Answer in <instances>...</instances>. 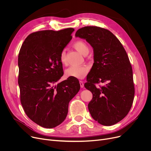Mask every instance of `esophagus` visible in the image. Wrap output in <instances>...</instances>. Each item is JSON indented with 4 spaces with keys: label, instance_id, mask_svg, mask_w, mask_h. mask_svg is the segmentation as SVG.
Masks as SVG:
<instances>
[{
    "label": "esophagus",
    "instance_id": "obj_1",
    "mask_svg": "<svg viewBox=\"0 0 151 151\" xmlns=\"http://www.w3.org/2000/svg\"><path fill=\"white\" fill-rule=\"evenodd\" d=\"M80 87L81 88H83V87H84V83H83V82L82 81H80Z\"/></svg>",
    "mask_w": 151,
    "mask_h": 151
}]
</instances>
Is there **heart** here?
Returning <instances> with one entry per match:
<instances>
[{"label":"heart","instance_id":"b5f03b06","mask_svg":"<svg viewBox=\"0 0 151 151\" xmlns=\"http://www.w3.org/2000/svg\"><path fill=\"white\" fill-rule=\"evenodd\" d=\"M73 47L81 54L88 55L89 52V47L85 42L78 40L73 44ZM60 61L62 64L66 63V54L65 51H62L60 54ZM89 72V67L86 65L77 66L73 65L69 67L65 71V75L67 77H73L78 79L84 78Z\"/></svg>","mask_w":151,"mask_h":151}]
</instances>
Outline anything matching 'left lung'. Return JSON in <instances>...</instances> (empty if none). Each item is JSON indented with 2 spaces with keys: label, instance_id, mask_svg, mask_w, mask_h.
I'll return each instance as SVG.
<instances>
[{
  "label": "left lung",
  "instance_id": "left-lung-1",
  "mask_svg": "<svg viewBox=\"0 0 151 151\" xmlns=\"http://www.w3.org/2000/svg\"><path fill=\"white\" fill-rule=\"evenodd\" d=\"M75 36L86 40L93 51L94 62L84 84L92 93L88 104L90 114L103 125H114L127 115L134 99L133 71L127 54L107 29L86 26L78 29ZM100 82L106 84L97 88L94 84Z\"/></svg>",
  "mask_w": 151,
  "mask_h": 151
}]
</instances>
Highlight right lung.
<instances>
[{
    "label": "right lung",
    "instance_id": "obj_1",
    "mask_svg": "<svg viewBox=\"0 0 151 151\" xmlns=\"http://www.w3.org/2000/svg\"><path fill=\"white\" fill-rule=\"evenodd\" d=\"M75 30H46L29 35L18 55L21 105L30 119L47 129L55 127L67 117L68 104L80 89L77 78L63 76L60 54Z\"/></svg>",
    "mask_w": 151,
    "mask_h": 151
}]
</instances>
